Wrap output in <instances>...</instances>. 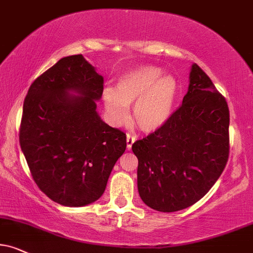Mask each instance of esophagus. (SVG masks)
I'll return each instance as SVG.
<instances>
[{
	"instance_id": "34e87169",
	"label": "esophagus",
	"mask_w": 253,
	"mask_h": 253,
	"mask_svg": "<svg viewBox=\"0 0 253 253\" xmlns=\"http://www.w3.org/2000/svg\"><path fill=\"white\" fill-rule=\"evenodd\" d=\"M135 141H136V137L130 135V133H127L126 135V149L127 150H130V149H131V146L133 143H135Z\"/></svg>"
}]
</instances>
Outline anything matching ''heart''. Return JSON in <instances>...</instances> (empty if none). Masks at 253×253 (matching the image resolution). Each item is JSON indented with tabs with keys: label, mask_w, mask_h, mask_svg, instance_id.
Masks as SVG:
<instances>
[{
	"label": "heart",
	"mask_w": 253,
	"mask_h": 253,
	"mask_svg": "<svg viewBox=\"0 0 253 253\" xmlns=\"http://www.w3.org/2000/svg\"><path fill=\"white\" fill-rule=\"evenodd\" d=\"M178 84L171 75L154 65H139L124 73L114 89L103 91V103L111 122L123 126L127 107H133V121L139 129L154 132L165 126L173 111Z\"/></svg>",
	"instance_id": "b5f03b06"
}]
</instances>
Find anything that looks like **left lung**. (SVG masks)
I'll return each mask as SVG.
<instances>
[{
	"label": "left lung",
	"instance_id": "left-lung-1",
	"mask_svg": "<svg viewBox=\"0 0 253 253\" xmlns=\"http://www.w3.org/2000/svg\"><path fill=\"white\" fill-rule=\"evenodd\" d=\"M189 80L182 105L165 126L132 144L139 196L161 212L183 210L204 197L229 158L225 98L196 63Z\"/></svg>",
	"mask_w": 253,
	"mask_h": 253
}]
</instances>
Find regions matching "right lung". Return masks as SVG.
I'll use <instances>...</instances> for the list:
<instances>
[{
  "label": "right lung",
  "instance_id": "right-lung-1",
  "mask_svg": "<svg viewBox=\"0 0 253 253\" xmlns=\"http://www.w3.org/2000/svg\"><path fill=\"white\" fill-rule=\"evenodd\" d=\"M103 83L83 55H73L37 77L24 98L22 152L41 191L64 207L97 201L126 151V133L96 111Z\"/></svg>",
  "mask_w": 253,
  "mask_h": 253
}]
</instances>
